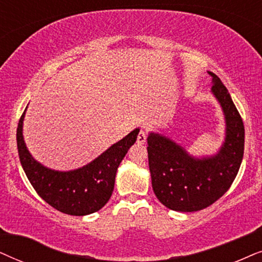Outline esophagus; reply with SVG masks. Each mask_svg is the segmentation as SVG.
<instances>
[{
	"mask_svg": "<svg viewBox=\"0 0 262 262\" xmlns=\"http://www.w3.org/2000/svg\"><path fill=\"white\" fill-rule=\"evenodd\" d=\"M146 138H147V134H146V132L145 130H142V129H141V130H140V133H139L138 134V144H145V142H146Z\"/></svg>",
	"mask_w": 262,
	"mask_h": 262,
	"instance_id": "34e87169",
	"label": "esophagus"
}]
</instances>
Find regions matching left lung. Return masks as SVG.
<instances>
[{
    "mask_svg": "<svg viewBox=\"0 0 262 262\" xmlns=\"http://www.w3.org/2000/svg\"><path fill=\"white\" fill-rule=\"evenodd\" d=\"M212 93L225 117V140L213 156H190L182 146L158 133L147 138L152 188L172 211L204 210L222 198L238 172L245 152V125L224 83L213 73Z\"/></svg>",
    "mask_w": 262,
    "mask_h": 262,
    "instance_id": "1",
    "label": "left lung"
}]
</instances>
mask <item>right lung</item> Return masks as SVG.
I'll return each mask as SVG.
<instances>
[{"label": "right lung", "instance_id": "obj_1", "mask_svg": "<svg viewBox=\"0 0 262 262\" xmlns=\"http://www.w3.org/2000/svg\"><path fill=\"white\" fill-rule=\"evenodd\" d=\"M26 110L19 120L16 144L20 163L37 194L62 213L86 215L99 211L113 194L117 167L137 141L139 130L130 132L87 165L71 171H57L41 165L31 156L23 137Z\"/></svg>", "mask_w": 262, "mask_h": 262}]
</instances>
